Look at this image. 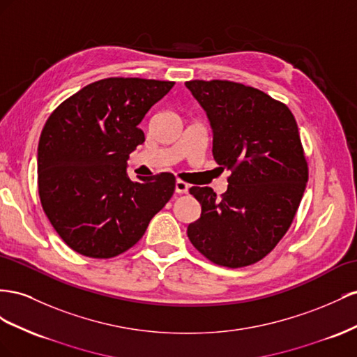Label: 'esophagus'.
<instances>
[{
    "label": "esophagus",
    "mask_w": 357,
    "mask_h": 357,
    "mask_svg": "<svg viewBox=\"0 0 357 357\" xmlns=\"http://www.w3.org/2000/svg\"><path fill=\"white\" fill-rule=\"evenodd\" d=\"M188 190H190V185L187 184V182L181 181V179H178L175 182V191L178 192V195H185V192H188Z\"/></svg>",
    "instance_id": "34e87169"
}]
</instances>
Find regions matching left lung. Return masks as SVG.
<instances>
[{
	"label": "left lung",
	"instance_id": "1",
	"mask_svg": "<svg viewBox=\"0 0 357 357\" xmlns=\"http://www.w3.org/2000/svg\"><path fill=\"white\" fill-rule=\"evenodd\" d=\"M212 128V155L230 170L221 199L191 187L202 205L187 235L203 256L227 268L261 260L286 235L308 182L296 119L263 91L229 80L185 82Z\"/></svg>",
	"mask_w": 357,
	"mask_h": 357
}]
</instances>
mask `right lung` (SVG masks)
Listing matches in <instances>:
<instances>
[{"label": "right lung", "instance_id": "right-lung-1", "mask_svg": "<svg viewBox=\"0 0 357 357\" xmlns=\"http://www.w3.org/2000/svg\"><path fill=\"white\" fill-rule=\"evenodd\" d=\"M175 82L109 77L61 103L37 151L38 195L50 224L86 257L110 259L145 235L175 191V176L131 181L127 160L145 142L142 119Z\"/></svg>", "mask_w": 357, "mask_h": 357}]
</instances>
